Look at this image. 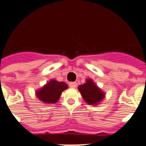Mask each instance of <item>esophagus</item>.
<instances>
[{"mask_svg":"<svg viewBox=\"0 0 146 146\" xmlns=\"http://www.w3.org/2000/svg\"><path fill=\"white\" fill-rule=\"evenodd\" d=\"M77 86H78V84H77L76 82H71V83H69V86H70L71 88H76Z\"/></svg>","mask_w":146,"mask_h":146,"instance_id":"esophagus-1","label":"esophagus"}]
</instances>
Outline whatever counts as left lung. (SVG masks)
Instances as JSON below:
<instances>
[{
	"label": "left lung",
	"instance_id": "left-lung-1",
	"mask_svg": "<svg viewBox=\"0 0 146 146\" xmlns=\"http://www.w3.org/2000/svg\"><path fill=\"white\" fill-rule=\"evenodd\" d=\"M78 90L80 92L84 101L88 105H98L106 97L104 92L96 85L91 78H87L85 83L80 85Z\"/></svg>",
	"mask_w": 146,
	"mask_h": 146
}]
</instances>
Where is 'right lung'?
Wrapping results in <instances>:
<instances>
[{"label": "right lung", "mask_w": 146, "mask_h": 146, "mask_svg": "<svg viewBox=\"0 0 146 146\" xmlns=\"http://www.w3.org/2000/svg\"><path fill=\"white\" fill-rule=\"evenodd\" d=\"M68 88V85L64 82H59L56 80H50L35 92L39 100L46 104H53L59 100L62 92Z\"/></svg>", "instance_id": "1"}]
</instances>
